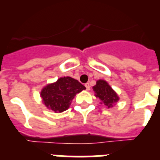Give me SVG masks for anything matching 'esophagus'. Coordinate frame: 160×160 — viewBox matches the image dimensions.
I'll list each match as a JSON object with an SVG mask.
<instances>
[{"label": "esophagus", "mask_w": 160, "mask_h": 160, "mask_svg": "<svg viewBox=\"0 0 160 160\" xmlns=\"http://www.w3.org/2000/svg\"><path fill=\"white\" fill-rule=\"evenodd\" d=\"M85 87H86V88H87V90H90V84H89V83H86V84H85Z\"/></svg>", "instance_id": "esophagus-1"}]
</instances>
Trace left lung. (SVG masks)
<instances>
[{"label": "left lung", "instance_id": "1", "mask_svg": "<svg viewBox=\"0 0 160 160\" xmlns=\"http://www.w3.org/2000/svg\"><path fill=\"white\" fill-rule=\"evenodd\" d=\"M94 96L100 99V103L104 104L107 108L114 107L118 101L119 97L117 93L111 88L107 81L99 79L96 82V85L93 87Z\"/></svg>", "mask_w": 160, "mask_h": 160}]
</instances>
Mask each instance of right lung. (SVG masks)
Segmentation results:
<instances>
[{
  "mask_svg": "<svg viewBox=\"0 0 160 160\" xmlns=\"http://www.w3.org/2000/svg\"><path fill=\"white\" fill-rule=\"evenodd\" d=\"M86 90V87L71 77L59 78L55 82L47 84L41 91L42 102L55 113L66 111L74 96Z\"/></svg>",
  "mask_w": 160,
  "mask_h": 160,
  "instance_id": "right-lung-1",
  "label": "right lung"
}]
</instances>
